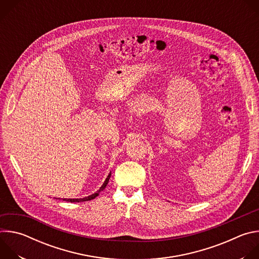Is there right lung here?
I'll list each match as a JSON object with an SVG mask.
<instances>
[{
  "label": "right lung",
  "instance_id": "right-lung-1",
  "mask_svg": "<svg viewBox=\"0 0 259 259\" xmlns=\"http://www.w3.org/2000/svg\"><path fill=\"white\" fill-rule=\"evenodd\" d=\"M110 175H112V173H109V174L107 175L106 179L104 180V182H103L102 186L100 187V189H99V190H98L96 193L92 194L91 196L85 197V198H83V199H63V201H67V202H70V203H75V202H85V201H90V200H93V199H95V198H96V197L99 195V193L105 189L106 184L108 183V180H109V178H110Z\"/></svg>",
  "mask_w": 259,
  "mask_h": 259
}]
</instances>
